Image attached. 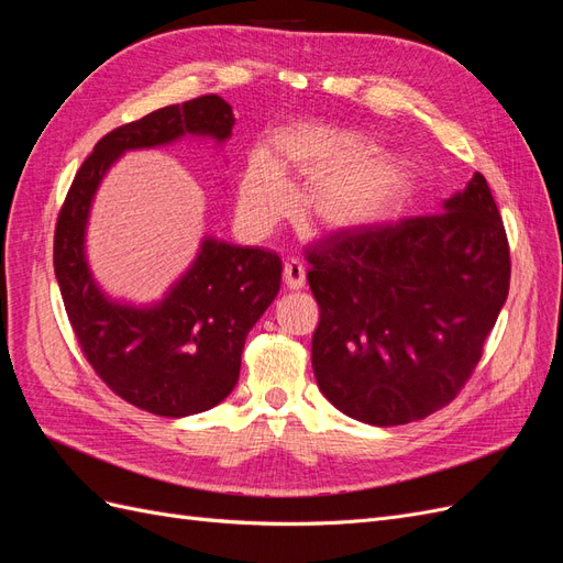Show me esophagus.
Segmentation results:
<instances>
[{"instance_id": "1", "label": "esophagus", "mask_w": 563, "mask_h": 563, "mask_svg": "<svg viewBox=\"0 0 563 563\" xmlns=\"http://www.w3.org/2000/svg\"><path fill=\"white\" fill-rule=\"evenodd\" d=\"M284 284L291 291H298V288L305 286V267L300 261H288L284 265Z\"/></svg>"}]
</instances>
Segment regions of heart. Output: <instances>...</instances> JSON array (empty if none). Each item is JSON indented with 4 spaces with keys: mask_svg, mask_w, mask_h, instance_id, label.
Returning <instances> with one entry per match:
<instances>
[{
    "mask_svg": "<svg viewBox=\"0 0 563 563\" xmlns=\"http://www.w3.org/2000/svg\"><path fill=\"white\" fill-rule=\"evenodd\" d=\"M286 180L312 183L308 216L329 230L380 223L408 190L404 168L368 157L356 135L319 122H298L272 139V159L255 152L240 183V211L255 228L275 225L291 211Z\"/></svg>",
    "mask_w": 563,
    "mask_h": 563,
    "instance_id": "obj_1",
    "label": "heart"
}]
</instances>
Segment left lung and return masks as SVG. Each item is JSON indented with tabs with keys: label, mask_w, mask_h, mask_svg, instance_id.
I'll use <instances>...</instances> for the list:
<instances>
[{
	"label": "left lung",
	"mask_w": 563,
	"mask_h": 563,
	"mask_svg": "<svg viewBox=\"0 0 563 563\" xmlns=\"http://www.w3.org/2000/svg\"><path fill=\"white\" fill-rule=\"evenodd\" d=\"M319 305L314 378L378 428L449 406L479 364L509 291V244L482 174L444 213L338 230L305 253Z\"/></svg>",
	"instance_id": "1"
}]
</instances>
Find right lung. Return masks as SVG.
I'll list each match as a JSON object with an SVG mask.
<instances>
[{
	"label": "right lung",
	"mask_w": 563,
	"mask_h": 563,
	"mask_svg": "<svg viewBox=\"0 0 563 563\" xmlns=\"http://www.w3.org/2000/svg\"><path fill=\"white\" fill-rule=\"evenodd\" d=\"M232 126V108L213 93L119 126L84 159L58 213L54 269L77 343L117 397L155 416H195L230 395L240 380L246 335L279 294L282 261L261 246L207 236L192 267L162 302H114L96 286L84 255L91 199L126 150L166 145L183 135L223 143Z\"/></svg>",
	"instance_id": "1"
}]
</instances>
